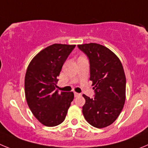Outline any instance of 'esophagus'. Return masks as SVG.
I'll return each mask as SVG.
<instances>
[{
  "label": "esophagus",
  "instance_id": "1",
  "mask_svg": "<svg viewBox=\"0 0 148 148\" xmlns=\"http://www.w3.org/2000/svg\"><path fill=\"white\" fill-rule=\"evenodd\" d=\"M74 97H79V96H81L80 94H79V93H77V92H74Z\"/></svg>",
  "mask_w": 148,
  "mask_h": 148
}]
</instances>
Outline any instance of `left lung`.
<instances>
[{
  "label": "left lung",
  "instance_id": "8db88e82",
  "mask_svg": "<svg viewBox=\"0 0 148 148\" xmlns=\"http://www.w3.org/2000/svg\"><path fill=\"white\" fill-rule=\"evenodd\" d=\"M90 63V80L94 86V98L83 94L86 103L82 114L90 125L97 128L110 125L119 116L125 102L126 78L116 55L97 43L78 45Z\"/></svg>",
  "mask_w": 148,
  "mask_h": 148
}]
</instances>
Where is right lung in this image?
I'll return each mask as SVG.
<instances>
[{"mask_svg": "<svg viewBox=\"0 0 148 148\" xmlns=\"http://www.w3.org/2000/svg\"><path fill=\"white\" fill-rule=\"evenodd\" d=\"M75 45L55 43L42 49L30 62L25 76V95L36 119L48 126L62 123L74 99L73 92L56 90L62 66Z\"/></svg>", "mask_w": 148, "mask_h": 148, "instance_id": "right-lung-1", "label": "right lung"}]
</instances>
